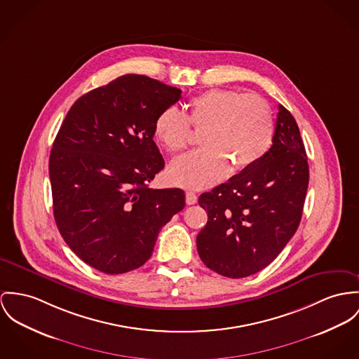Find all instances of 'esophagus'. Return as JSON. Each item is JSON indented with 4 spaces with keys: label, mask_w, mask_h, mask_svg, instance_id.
Wrapping results in <instances>:
<instances>
[{
    "label": "esophagus",
    "mask_w": 359,
    "mask_h": 359,
    "mask_svg": "<svg viewBox=\"0 0 359 359\" xmlns=\"http://www.w3.org/2000/svg\"><path fill=\"white\" fill-rule=\"evenodd\" d=\"M186 202H187L189 205H195V203L198 202L196 194L193 193V191H187V193H186Z\"/></svg>",
    "instance_id": "esophagus-1"
}]
</instances>
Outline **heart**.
Segmentation results:
<instances>
[{
	"mask_svg": "<svg viewBox=\"0 0 359 359\" xmlns=\"http://www.w3.org/2000/svg\"><path fill=\"white\" fill-rule=\"evenodd\" d=\"M189 116L170 107L154 121V135L168 153H179L191 143V126L205 130V149L172 163L173 182L189 189H205L222 180L231 166L242 172L269 151L275 121L269 105L257 95L212 88L194 97Z\"/></svg>",
	"mask_w": 359,
	"mask_h": 359,
	"instance_id": "obj_1",
	"label": "heart"
}]
</instances>
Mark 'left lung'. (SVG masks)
<instances>
[{
    "label": "left lung",
    "instance_id": "1",
    "mask_svg": "<svg viewBox=\"0 0 359 359\" xmlns=\"http://www.w3.org/2000/svg\"><path fill=\"white\" fill-rule=\"evenodd\" d=\"M269 151L198 202L208 222L196 236L202 262L241 278L266 268L298 229L309 184L304 142L294 116L278 105Z\"/></svg>",
    "mask_w": 359,
    "mask_h": 359
}]
</instances>
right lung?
Returning a JSON list of instances; mask_svg holds the SVG:
<instances>
[{"label": "right lung", "mask_w": 359, "mask_h": 359, "mask_svg": "<svg viewBox=\"0 0 359 359\" xmlns=\"http://www.w3.org/2000/svg\"><path fill=\"white\" fill-rule=\"evenodd\" d=\"M182 90L128 74L82 95L53 143L57 228L87 265L108 275L142 266L161 228L186 205L180 189H149L164 169L154 121Z\"/></svg>", "instance_id": "right-lung-1"}]
</instances>
